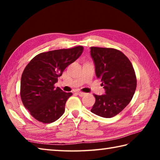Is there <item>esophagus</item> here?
<instances>
[{
    "label": "esophagus",
    "mask_w": 160,
    "mask_h": 160,
    "mask_svg": "<svg viewBox=\"0 0 160 160\" xmlns=\"http://www.w3.org/2000/svg\"><path fill=\"white\" fill-rule=\"evenodd\" d=\"M77 94H78V95H79L80 97H83V96H85V94H86L85 92H80V91L77 92Z\"/></svg>",
    "instance_id": "1"
}]
</instances>
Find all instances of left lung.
<instances>
[{"label":"left lung","instance_id":"obj_1","mask_svg":"<svg viewBox=\"0 0 160 160\" xmlns=\"http://www.w3.org/2000/svg\"><path fill=\"white\" fill-rule=\"evenodd\" d=\"M97 77L101 79L105 94L97 95L91 112L104 118L120 113L133 97L137 86L132 65L125 54L112 48L90 47Z\"/></svg>","mask_w":160,"mask_h":160}]
</instances>
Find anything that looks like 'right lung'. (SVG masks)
I'll use <instances>...</instances> for the list:
<instances>
[{"label":"right lung","instance_id":"add662e5","mask_svg":"<svg viewBox=\"0 0 160 160\" xmlns=\"http://www.w3.org/2000/svg\"><path fill=\"white\" fill-rule=\"evenodd\" d=\"M82 51V46L50 51L38 54L27 65L21 77L20 97L24 106L37 121L50 123L63 114L66 101L72 94L54 85Z\"/></svg>","mask_w":160,"mask_h":160}]
</instances>
